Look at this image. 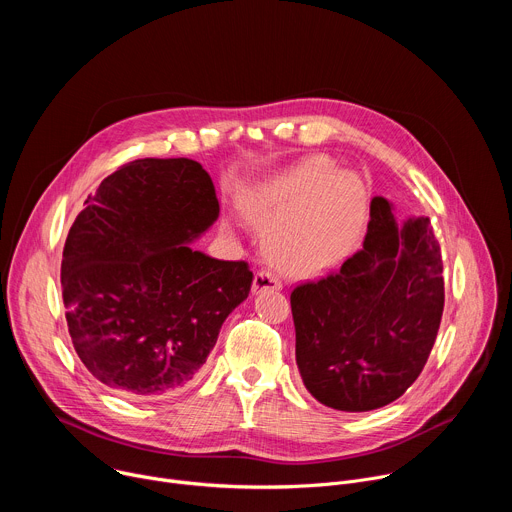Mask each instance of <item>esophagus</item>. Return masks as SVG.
Segmentation results:
<instances>
[{
	"mask_svg": "<svg viewBox=\"0 0 512 512\" xmlns=\"http://www.w3.org/2000/svg\"><path fill=\"white\" fill-rule=\"evenodd\" d=\"M251 289H253V294H261V291H279L281 289V281L269 269H261V271H257V275L253 279V287Z\"/></svg>",
	"mask_w": 512,
	"mask_h": 512,
	"instance_id": "obj_1",
	"label": "esophagus"
}]
</instances>
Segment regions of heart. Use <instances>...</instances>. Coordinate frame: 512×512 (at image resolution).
Here are the masks:
<instances>
[{
    "label": "heart",
    "mask_w": 512,
    "mask_h": 512,
    "mask_svg": "<svg viewBox=\"0 0 512 512\" xmlns=\"http://www.w3.org/2000/svg\"><path fill=\"white\" fill-rule=\"evenodd\" d=\"M249 223L267 233L269 259L287 273L316 275L338 265L354 247L367 192L352 172L328 156L251 180L239 196Z\"/></svg>",
    "instance_id": "1"
}]
</instances>
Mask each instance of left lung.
I'll use <instances>...</instances> for the list:
<instances>
[{"instance_id": "1", "label": "left lung", "mask_w": 512, "mask_h": 512, "mask_svg": "<svg viewBox=\"0 0 512 512\" xmlns=\"http://www.w3.org/2000/svg\"><path fill=\"white\" fill-rule=\"evenodd\" d=\"M442 271L429 218L397 223L393 202L375 196L362 249L291 291L296 362L312 397L352 413L399 399L440 330Z\"/></svg>"}]
</instances>
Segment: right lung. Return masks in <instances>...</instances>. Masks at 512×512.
<instances>
[{
	"instance_id": "add662e5",
	"label": "right lung",
	"mask_w": 512,
	"mask_h": 512,
	"mask_svg": "<svg viewBox=\"0 0 512 512\" xmlns=\"http://www.w3.org/2000/svg\"><path fill=\"white\" fill-rule=\"evenodd\" d=\"M85 204L60 267L79 358L133 399L184 389L253 281L245 261L192 249L221 212L210 176L188 158L135 160Z\"/></svg>"
}]
</instances>
